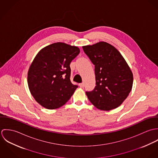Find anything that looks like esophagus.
I'll return each mask as SVG.
<instances>
[{
	"mask_svg": "<svg viewBox=\"0 0 158 158\" xmlns=\"http://www.w3.org/2000/svg\"><path fill=\"white\" fill-rule=\"evenodd\" d=\"M79 86H80V88H84V86H85V83H80V84H79Z\"/></svg>",
	"mask_w": 158,
	"mask_h": 158,
	"instance_id": "esophagus-1",
	"label": "esophagus"
}]
</instances>
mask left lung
Segmentation results:
<instances>
[{
  "label": "left lung",
  "mask_w": 158,
  "mask_h": 158,
  "mask_svg": "<svg viewBox=\"0 0 158 158\" xmlns=\"http://www.w3.org/2000/svg\"><path fill=\"white\" fill-rule=\"evenodd\" d=\"M95 66L96 86L86 92L90 102L98 109L110 111L119 106L131 90L133 75L121 53L104 41L83 46Z\"/></svg>",
  "instance_id": "8db88e82"
}]
</instances>
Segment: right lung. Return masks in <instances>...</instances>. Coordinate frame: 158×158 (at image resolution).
<instances>
[{
  "label": "right lung",
  "mask_w": 158,
  "mask_h": 158,
  "mask_svg": "<svg viewBox=\"0 0 158 158\" xmlns=\"http://www.w3.org/2000/svg\"><path fill=\"white\" fill-rule=\"evenodd\" d=\"M80 52L78 47L55 43L43 48L35 57L27 82L33 98L44 108L62 106L78 88L70 81V64Z\"/></svg>",
  "instance_id": "obj_1"
}]
</instances>
